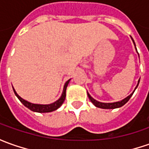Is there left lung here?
<instances>
[{"instance_id": "8db88e82", "label": "left lung", "mask_w": 149, "mask_h": 149, "mask_svg": "<svg viewBox=\"0 0 149 149\" xmlns=\"http://www.w3.org/2000/svg\"><path fill=\"white\" fill-rule=\"evenodd\" d=\"M133 41H134V40H133ZM138 85H139V84H138ZM138 85H137V87H138ZM137 87H136V88H137ZM133 94H134V92H133ZM133 94H131L129 96H128L127 98H125V99L122 100V101H118V102H115V103H101V102H99V101L95 100V99H93V98L89 95V93H88V96H89L90 101H91L96 107H98V108H101V109H116V108H119V107H122L123 105H124V104L129 101V99L131 98V96L133 95Z\"/></svg>"}]
</instances>
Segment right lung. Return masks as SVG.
I'll return each instance as SVG.
<instances>
[{
	"label": "right lung",
	"instance_id": "add662e5",
	"mask_svg": "<svg viewBox=\"0 0 149 149\" xmlns=\"http://www.w3.org/2000/svg\"><path fill=\"white\" fill-rule=\"evenodd\" d=\"M70 82V79L67 81L64 86V90H63V94L61 95L59 100L57 101H55L53 104H31V103H29L25 100H23L22 98H20L19 95L16 94L15 90L14 89L15 95L17 96V98L20 100V101L24 104V105L27 107L28 109H30L31 110L34 112H38V113H49V112H52L54 110H56L58 108H60V106L62 105V104L64 103V101L65 100L66 96V88L68 86V84Z\"/></svg>",
	"mask_w": 149,
	"mask_h": 149
}]
</instances>
